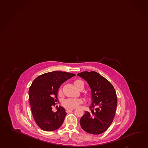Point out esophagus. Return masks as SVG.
<instances>
[{"instance_id": "obj_1", "label": "esophagus", "mask_w": 148, "mask_h": 148, "mask_svg": "<svg viewBox=\"0 0 148 148\" xmlns=\"http://www.w3.org/2000/svg\"><path fill=\"white\" fill-rule=\"evenodd\" d=\"M73 111V109H66V112L67 113H69V112L72 111Z\"/></svg>"}]
</instances>
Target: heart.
Masks as SVG:
<instances>
[{
  "mask_svg": "<svg viewBox=\"0 0 148 148\" xmlns=\"http://www.w3.org/2000/svg\"><path fill=\"white\" fill-rule=\"evenodd\" d=\"M74 84L77 89H79L81 87H84V82L80 79H76L74 82ZM62 93V90H60V93ZM83 102L82 100L80 99H67L65 100L63 102V104L67 108L70 109H75Z\"/></svg>",
  "mask_w": 148,
  "mask_h": 148,
  "instance_id": "1",
  "label": "heart"
}]
</instances>
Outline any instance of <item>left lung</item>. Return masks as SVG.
<instances>
[{
    "instance_id": "left-lung-1",
    "label": "left lung",
    "mask_w": 148,
    "mask_h": 148,
    "mask_svg": "<svg viewBox=\"0 0 148 148\" xmlns=\"http://www.w3.org/2000/svg\"><path fill=\"white\" fill-rule=\"evenodd\" d=\"M88 82L91 90L92 102L90 112H85L79 123L86 132L100 134L111 124L117 106V97L113 86L98 73L83 72L77 74Z\"/></svg>"
}]
</instances>
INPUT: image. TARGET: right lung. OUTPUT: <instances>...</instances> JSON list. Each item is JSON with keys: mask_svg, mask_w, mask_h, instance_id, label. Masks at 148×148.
Here are the masks:
<instances>
[{"mask_svg": "<svg viewBox=\"0 0 148 148\" xmlns=\"http://www.w3.org/2000/svg\"><path fill=\"white\" fill-rule=\"evenodd\" d=\"M75 76L71 73L53 71L37 77L29 89V100L34 119L37 125L45 131L60 128L66 115L60 106L54 112L52 108L57 102L58 88L64 82Z\"/></svg>", "mask_w": 148, "mask_h": 148, "instance_id": "add662e5", "label": "right lung"}]
</instances>
